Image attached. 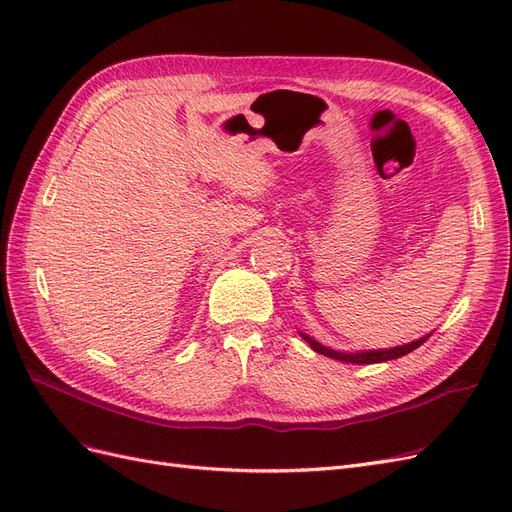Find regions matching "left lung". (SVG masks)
<instances>
[{
	"label": "left lung",
	"instance_id": "8db88e82",
	"mask_svg": "<svg viewBox=\"0 0 512 512\" xmlns=\"http://www.w3.org/2000/svg\"><path fill=\"white\" fill-rule=\"evenodd\" d=\"M301 337L305 339V342L312 346L316 352L324 354V356H331V359L335 361H344V363H356V365H369V363H382V361H393V359H399V356H404L412 350H416L421 344L427 342V337H421L416 339V342L412 344H406V346H399V348H389V350H369V352H356V354H346V352H335V350H329L324 348L322 344H318L316 339H312L309 335L301 333Z\"/></svg>",
	"mask_w": 512,
	"mask_h": 512
}]
</instances>
